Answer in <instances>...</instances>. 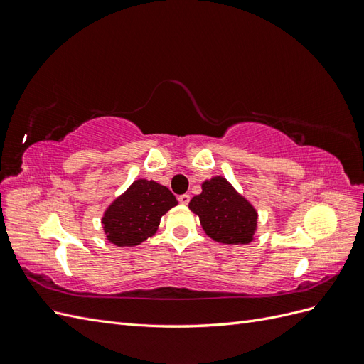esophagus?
<instances>
[{
    "instance_id": "esophagus-1",
    "label": "esophagus",
    "mask_w": 364,
    "mask_h": 364,
    "mask_svg": "<svg viewBox=\"0 0 364 364\" xmlns=\"http://www.w3.org/2000/svg\"><path fill=\"white\" fill-rule=\"evenodd\" d=\"M178 200H179V203H182V205H188V203H190V194H181V196L178 197Z\"/></svg>"
}]
</instances>
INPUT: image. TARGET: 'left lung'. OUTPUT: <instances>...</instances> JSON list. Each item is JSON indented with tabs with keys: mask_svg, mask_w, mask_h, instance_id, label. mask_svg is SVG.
Returning a JSON list of instances; mask_svg holds the SVG:
<instances>
[{
	"mask_svg": "<svg viewBox=\"0 0 364 364\" xmlns=\"http://www.w3.org/2000/svg\"><path fill=\"white\" fill-rule=\"evenodd\" d=\"M188 208L217 243L247 245L253 240L258 225L255 208L223 176L205 181L202 193L193 197Z\"/></svg>",
	"mask_w": 364,
	"mask_h": 364,
	"instance_id": "obj_1",
	"label": "left lung"
}]
</instances>
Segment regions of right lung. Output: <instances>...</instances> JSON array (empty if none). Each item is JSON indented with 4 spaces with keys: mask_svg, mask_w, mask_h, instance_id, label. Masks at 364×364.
Listing matches in <instances>:
<instances>
[{
    "mask_svg": "<svg viewBox=\"0 0 364 364\" xmlns=\"http://www.w3.org/2000/svg\"><path fill=\"white\" fill-rule=\"evenodd\" d=\"M176 205L178 200L167 186L138 179L105 211L106 238L119 247L141 245L155 235L161 217Z\"/></svg>",
    "mask_w": 364,
    "mask_h": 364,
    "instance_id": "1",
    "label": "right lung"
}]
</instances>
